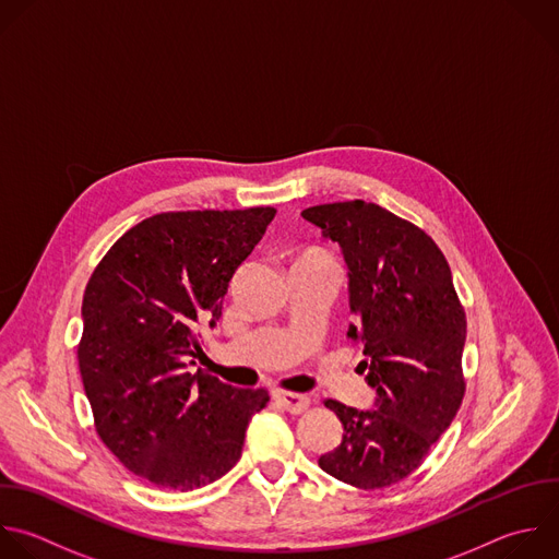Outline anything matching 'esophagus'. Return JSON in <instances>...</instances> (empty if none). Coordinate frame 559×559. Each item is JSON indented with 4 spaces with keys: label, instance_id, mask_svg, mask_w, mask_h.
Instances as JSON below:
<instances>
[{
    "label": "esophagus",
    "instance_id": "1",
    "mask_svg": "<svg viewBox=\"0 0 559 559\" xmlns=\"http://www.w3.org/2000/svg\"><path fill=\"white\" fill-rule=\"evenodd\" d=\"M274 400L281 408H285L292 415H300L309 406V397L300 393H287V391H274Z\"/></svg>",
    "mask_w": 559,
    "mask_h": 559
}]
</instances>
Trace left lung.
Listing matches in <instances>:
<instances>
[{"label":"left lung","mask_w":559,"mask_h":559,"mask_svg":"<svg viewBox=\"0 0 559 559\" xmlns=\"http://www.w3.org/2000/svg\"><path fill=\"white\" fill-rule=\"evenodd\" d=\"M335 241L348 270L346 337L364 346L373 411L335 400L342 441L318 465L333 478L380 489L413 474L456 417L465 382V311L437 243L415 224L361 200L302 211Z\"/></svg>","instance_id":"1"}]
</instances>
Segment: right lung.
<instances>
[{
	"label": "right lung",
	"mask_w": 559,
	"mask_h": 559,
	"mask_svg": "<svg viewBox=\"0 0 559 559\" xmlns=\"http://www.w3.org/2000/svg\"><path fill=\"white\" fill-rule=\"evenodd\" d=\"M274 215L270 206L153 215L111 246L85 287L79 368L96 432L155 487L191 491L222 478L270 402L265 389H235L189 366Z\"/></svg>",
	"instance_id": "add662e5"
}]
</instances>
